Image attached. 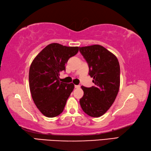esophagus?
<instances>
[{
    "label": "esophagus",
    "instance_id": "obj_1",
    "mask_svg": "<svg viewBox=\"0 0 151 151\" xmlns=\"http://www.w3.org/2000/svg\"><path fill=\"white\" fill-rule=\"evenodd\" d=\"M81 86H79V85H75V88H80Z\"/></svg>",
    "mask_w": 151,
    "mask_h": 151
}]
</instances>
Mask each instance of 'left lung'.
I'll list each match as a JSON object with an SVG mask.
<instances>
[{"instance_id": "obj_1", "label": "left lung", "mask_w": 151, "mask_h": 151, "mask_svg": "<svg viewBox=\"0 0 151 151\" xmlns=\"http://www.w3.org/2000/svg\"><path fill=\"white\" fill-rule=\"evenodd\" d=\"M89 67L88 75L94 86H82L84 95L80 99L83 110L93 117L102 116L116 100L120 85V67L114 55L103 46L79 47Z\"/></svg>"}]
</instances>
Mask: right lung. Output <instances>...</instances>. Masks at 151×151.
<instances>
[{
	"label": "right lung",
	"mask_w": 151,
	"mask_h": 151,
	"mask_svg": "<svg viewBox=\"0 0 151 151\" xmlns=\"http://www.w3.org/2000/svg\"><path fill=\"white\" fill-rule=\"evenodd\" d=\"M78 47L51 43L33 60L29 70L32 99L43 115L54 117L63 111L75 85L60 82L59 73L65 70L68 59L78 53Z\"/></svg>",
	"instance_id": "add662e5"
}]
</instances>
